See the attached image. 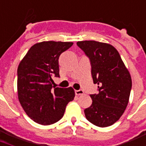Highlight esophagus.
I'll use <instances>...</instances> for the list:
<instances>
[{
  "mask_svg": "<svg viewBox=\"0 0 146 146\" xmlns=\"http://www.w3.org/2000/svg\"><path fill=\"white\" fill-rule=\"evenodd\" d=\"M75 93H76V95H77V96L83 95V94H84V92H83V90H76Z\"/></svg>",
  "mask_w": 146,
  "mask_h": 146,
  "instance_id": "esophagus-1",
  "label": "esophagus"
}]
</instances>
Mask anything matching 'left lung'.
<instances>
[{
	"label": "left lung",
	"instance_id": "1",
	"mask_svg": "<svg viewBox=\"0 0 146 146\" xmlns=\"http://www.w3.org/2000/svg\"><path fill=\"white\" fill-rule=\"evenodd\" d=\"M77 46L90 58L93 83L99 93L91 94L92 105L84 110L93 125L107 127L124 113L132 89L131 76L117 50L109 43L95 40L79 41Z\"/></svg>",
	"mask_w": 146,
	"mask_h": 146
}]
</instances>
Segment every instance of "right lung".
<instances>
[{
  "mask_svg": "<svg viewBox=\"0 0 146 146\" xmlns=\"http://www.w3.org/2000/svg\"><path fill=\"white\" fill-rule=\"evenodd\" d=\"M73 43L43 41L32 46L17 68V93L21 106L34 122L47 125L58 122L73 100L72 87H55L60 77L59 57Z\"/></svg>",
  "mask_w": 146,
  "mask_h": 146,
  "instance_id": "right-lung-1",
  "label": "right lung"
}]
</instances>
